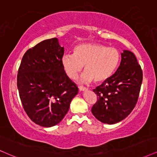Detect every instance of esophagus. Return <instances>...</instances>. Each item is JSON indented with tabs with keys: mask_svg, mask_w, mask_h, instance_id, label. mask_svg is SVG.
Listing matches in <instances>:
<instances>
[{
	"mask_svg": "<svg viewBox=\"0 0 157 157\" xmlns=\"http://www.w3.org/2000/svg\"><path fill=\"white\" fill-rule=\"evenodd\" d=\"M79 90H81V91H84V90H87V88H85V87L82 86V85H80V86H79Z\"/></svg>",
	"mask_w": 157,
	"mask_h": 157,
	"instance_id": "esophagus-1",
	"label": "esophagus"
}]
</instances>
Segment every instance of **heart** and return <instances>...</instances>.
Here are the masks:
<instances>
[{
    "instance_id": "heart-1",
    "label": "heart",
    "mask_w": 157,
    "mask_h": 157,
    "mask_svg": "<svg viewBox=\"0 0 157 157\" xmlns=\"http://www.w3.org/2000/svg\"><path fill=\"white\" fill-rule=\"evenodd\" d=\"M120 53L114 48L107 47L98 43H84L73 49V55H65L61 64L66 75L75 79L84 67L81 77L84 82L102 83L108 80L117 69Z\"/></svg>"
}]
</instances>
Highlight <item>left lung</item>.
<instances>
[{"mask_svg":"<svg viewBox=\"0 0 157 157\" xmlns=\"http://www.w3.org/2000/svg\"><path fill=\"white\" fill-rule=\"evenodd\" d=\"M121 55L120 65L114 75L93 89L97 101L91 112L97 120L109 124L120 122L131 113L142 84V69L134 53L124 51Z\"/></svg>","mask_w":157,"mask_h":157,"instance_id":"obj_1","label":"left lung"}]
</instances>
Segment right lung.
I'll return each mask as SVG.
<instances>
[{
  "instance_id": "1",
  "label": "right lung",
  "mask_w": 157,
  "mask_h": 157,
  "mask_svg": "<svg viewBox=\"0 0 157 157\" xmlns=\"http://www.w3.org/2000/svg\"><path fill=\"white\" fill-rule=\"evenodd\" d=\"M64 53L56 37L45 40L26 51L18 69L23 108L40 126L49 128L60 122L78 93L61 64Z\"/></svg>"
}]
</instances>
